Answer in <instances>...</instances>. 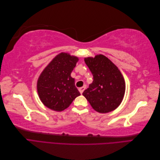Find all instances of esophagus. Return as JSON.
<instances>
[{
	"instance_id": "obj_1",
	"label": "esophagus",
	"mask_w": 160,
	"mask_h": 160,
	"mask_svg": "<svg viewBox=\"0 0 160 160\" xmlns=\"http://www.w3.org/2000/svg\"><path fill=\"white\" fill-rule=\"evenodd\" d=\"M85 88H86V85H84L83 87H82V88H79V92L81 93V94L83 93V92L84 91V90L85 89Z\"/></svg>"
}]
</instances>
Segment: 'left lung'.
Instances as JSON below:
<instances>
[{
  "label": "left lung",
  "mask_w": 160,
  "mask_h": 160,
  "mask_svg": "<svg viewBox=\"0 0 160 160\" xmlns=\"http://www.w3.org/2000/svg\"><path fill=\"white\" fill-rule=\"evenodd\" d=\"M85 62L93 75V83L83 95L96 111L105 113L113 111L122 103L125 84L120 71L103 55L85 58Z\"/></svg>",
  "instance_id": "obj_1"
}]
</instances>
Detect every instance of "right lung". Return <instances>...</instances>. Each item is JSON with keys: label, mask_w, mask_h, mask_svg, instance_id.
<instances>
[{"label": "right lung", "mask_w": 160, "mask_h": 160, "mask_svg": "<svg viewBox=\"0 0 160 160\" xmlns=\"http://www.w3.org/2000/svg\"><path fill=\"white\" fill-rule=\"evenodd\" d=\"M78 60L76 57L61 52L42 72L37 81V91L48 108L61 111L81 95L71 76Z\"/></svg>", "instance_id": "right-lung-1"}]
</instances>
